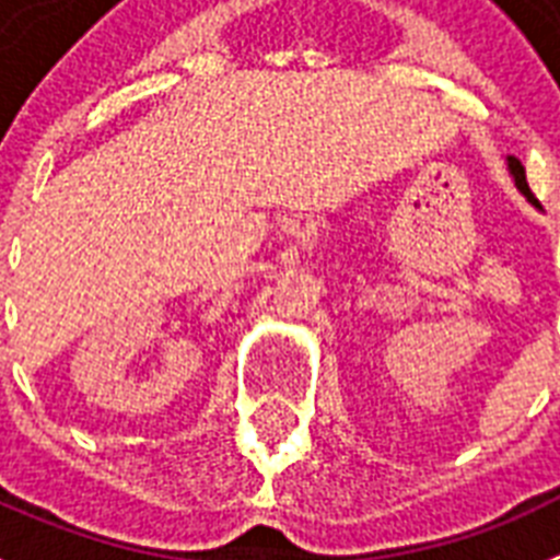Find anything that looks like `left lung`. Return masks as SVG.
<instances>
[{
    "label": "left lung",
    "mask_w": 560,
    "mask_h": 560,
    "mask_svg": "<svg viewBox=\"0 0 560 560\" xmlns=\"http://www.w3.org/2000/svg\"><path fill=\"white\" fill-rule=\"evenodd\" d=\"M506 165H510V174H512V179H515L518 191L524 194L526 200L533 202L535 208H540V202L535 200V194L529 191V186H526V171H524V165H521V160H515V156H506Z\"/></svg>",
    "instance_id": "obj_1"
}]
</instances>
